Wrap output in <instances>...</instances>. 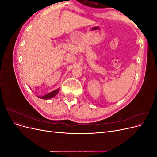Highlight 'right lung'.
Returning <instances> with one entry per match:
<instances>
[{
    "label": "right lung",
    "instance_id": "add662e5",
    "mask_svg": "<svg viewBox=\"0 0 157 157\" xmlns=\"http://www.w3.org/2000/svg\"><path fill=\"white\" fill-rule=\"evenodd\" d=\"M59 88L56 89V90H54V91H52V92H50L48 94L45 95V96H41V97H39V98H40L41 99H50L54 97L59 92Z\"/></svg>",
    "mask_w": 157,
    "mask_h": 157
}]
</instances>
